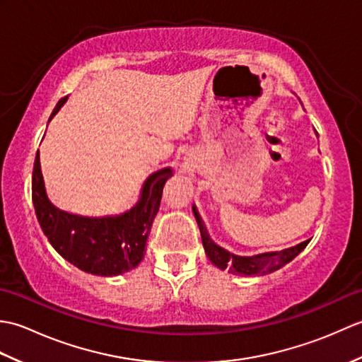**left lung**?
I'll return each mask as SVG.
<instances>
[{
	"mask_svg": "<svg viewBox=\"0 0 362 362\" xmlns=\"http://www.w3.org/2000/svg\"><path fill=\"white\" fill-rule=\"evenodd\" d=\"M194 216L197 219L199 230H201V236H202V244L206 257L210 258L211 263L214 266H218L219 269H228L230 274L233 275H264V274H271L276 269L283 267L284 264H288L291 259H294L300 252H302L306 244L310 241H303L297 245H292V247H286L283 250H274V252H264V253H258V255H252V257H238L233 255V253L227 252L226 249L219 247L218 244H214L211 241V238L209 236V232H206L205 226L202 224V221L199 219L196 214V210L193 206Z\"/></svg>",
	"mask_w": 362,
	"mask_h": 362,
	"instance_id": "8db88e82",
	"label": "left lung"
}]
</instances>
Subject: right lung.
<instances>
[{"instance_id": "1", "label": "right lung", "mask_w": 362, "mask_h": 362, "mask_svg": "<svg viewBox=\"0 0 362 362\" xmlns=\"http://www.w3.org/2000/svg\"><path fill=\"white\" fill-rule=\"evenodd\" d=\"M66 99L68 96L60 99L51 118ZM171 175L169 168L152 174L144 183L140 202L124 214L99 219L82 218L60 211L48 201L37 152L33 171V202L38 224L52 247L81 271L101 276L124 274L140 264L144 257L161 191Z\"/></svg>"}]
</instances>
